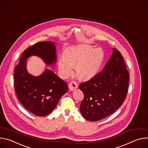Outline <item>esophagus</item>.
Wrapping results in <instances>:
<instances>
[{"mask_svg": "<svg viewBox=\"0 0 148 148\" xmlns=\"http://www.w3.org/2000/svg\"><path fill=\"white\" fill-rule=\"evenodd\" d=\"M68 86H69V89L71 91H73V90H75L78 87V85H77V82L75 81H73L68 84Z\"/></svg>", "mask_w": 148, "mask_h": 148, "instance_id": "1", "label": "esophagus"}]
</instances>
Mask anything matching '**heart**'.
I'll list each match as a JSON object with an SVG mask.
<instances>
[{
  "mask_svg": "<svg viewBox=\"0 0 148 148\" xmlns=\"http://www.w3.org/2000/svg\"><path fill=\"white\" fill-rule=\"evenodd\" d=\"M103 60V53L101 49L80 46L67 51L64 58L59 60L58 67L63 77L71 75L73 68H75L77 77L86 80L92 78L98 73Z\"/></svg>",
  "mask_w": 148,
  "mask_h": 148,
  "instance_id": "1",
  "label": "heart"
}]
</instances>
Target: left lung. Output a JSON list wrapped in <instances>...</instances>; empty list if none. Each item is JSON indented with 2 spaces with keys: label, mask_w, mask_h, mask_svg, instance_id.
Here are the masks:
<instances>
[{
  "label": "left lung",
  "mask_w": 148,
  "mask_h": 148,
  "mask_svg": "<svg viewBox=\"0 0 148 148\" xmlns=\"http://www.w3.org/2000/svg\"><path fill=\"white\" fill-rule=\"evenodd\" d=\"M112 50L102 71L79 85L84 95L79 110L87 120L97 121L112 114L127 94L129 73L120 52Z\"/></svg>",
  "instance_id": "8db88e82"
}]
</instances>
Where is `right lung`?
Returning <instances> with one entry per match:
<instances>
[{
	"label": "right lung",
	"mask_w": 148,
	"mask_h": 148,
	"mask_svg": "<svg viewBox=\"0 0 148 148\" xmlns=\"http://www.w3.org/2000/svg\"><path fill=\"white\" fill-rule=\"evenodd\" d=\"M55 45L52 41L38 42L29 47L14 69V88L18 101L28 111L39 116L49 115L54 110L61 97L68 91V86L47 69L38 76L29 73L27 60L37 56L46 66H54L57 58Z\"/></svg>",
	"instance_id": "right-lung-1"
}]
</instances>
